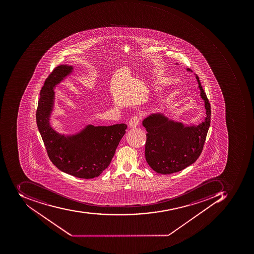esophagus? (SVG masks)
Masks as SVG:
<instances>
[{"label": "esophagus", "mask_w": 254, "mask_h": 254, "mask_svg": "<svg viewBox=\"0 0 254 254\" xmlns=\"http://www.w3.org/2000/svg\"><path fill=\"white\" fill-rule=\"evenodd\" d=\"M139 118L138 116H133L131 119H130L129 123H128V127L129 128H136L137 126L139 125Z\"/></svg>", "instance_id": "esophagus-1"}]
</instances>
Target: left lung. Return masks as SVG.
Returning <instances> with one entry per match:
<instances>
[{
	"label": "left lung",
	"mask_w": 254,
	"mask_h": 254,
	"mask_svg": "<svg viewBox=\"0 0 254 254\" xmlns=\"http://www.w3.org/2000/svg\"><path fill=\"white\" fill-rule=\"evenodd\" d=\"M187 70L192 72L190 68ZM195 76L205 102L206 117L203 122L198 126H185L162 113H152L142 121L147 131L145 159L156 173L166 175L181 171L194 163L202 152L210 126L211 107L198 76Z\"/></svg>",
	"instance_id": "1"
}]
</instances>
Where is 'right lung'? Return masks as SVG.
Wrapping results in <instances>:
<instances>
[{"label":"right lung","mask_w":254,"mask_h":254,"mask_svg":"<svg viewBox=\"0 0 254 254\" xmlns=\"http://www.w3.org/2000/svg\"><path fill=\"white\" fill-rule=\"evenodd\" d=\"M73 69V66L62 64L45 80L40 92L37 126L49 159L58 169L78 178L93 179L110 164L127 126L124 123L110 126L87 125L79 132L67 135L52 128L50 117L55 104L54 88Z\"/></svg>","instance_id":"obj_1"}]
</instances>
